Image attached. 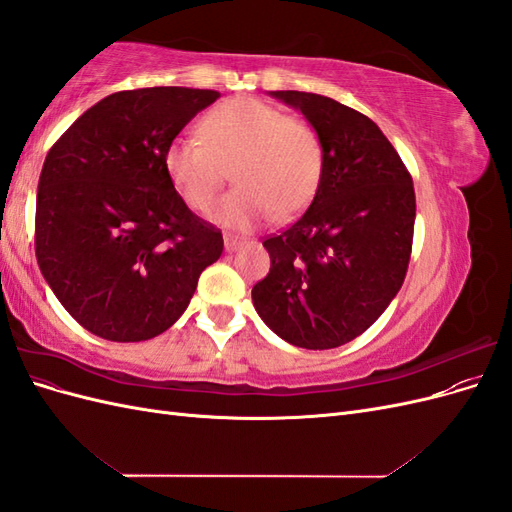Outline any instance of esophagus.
Listing matches in <instances>:
<instances>
[{"mask_svg": "<svg viewBox=\"0 0 512 512\" xmlns=\"http://www.w3.org/2000/svg\"><path fill=\"white\" fill-rule=\"evenodd\" d=\"M241 245H243V241H241L239 237L224 235V250H226V252H237Z\"/></svg>", "mask_w": 512, "mask_h": 512, "instance_id": "esophagus-1", "label": "esophagus"}]
</instances>
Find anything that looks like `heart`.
Here are the masks:
<instances>
[{
	"mask_svg": "<svg viewBox=\"0 0 512 512\" xmlns=\"http://www.w3.org/2000/svg\"><path fill=\"white\" fill-rule=\"evenodd\" d=\"M164 173L196 213L211 209L230 168L237 185L215 207L213 220L247 230L292 220L312 203L324 168L320 136L307 121L254 98H230L198 123V138L175 136L164 147Z\"/></svg>",
	"mask_w": 512,
	"mask_h": 512,
	"instance_id": "heart-1",
	"label": "heart"
}]
</instances>
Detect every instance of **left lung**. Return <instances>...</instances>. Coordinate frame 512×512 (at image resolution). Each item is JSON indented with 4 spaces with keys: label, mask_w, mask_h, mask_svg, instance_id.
Returning <instances> with one entry per match:
<instances>
[{
    "label": "left lung",
    "mask_w": 512,
    "mask_h": 512,
    "mask_svg": "<svg viewBox=\"0 0 512 512\" xmlns=\"http://www.w3.org/2000/svg\"><path fill=\"white\" fill-rule=\"evenodd\" d=\"M271 96L316 130L324 168L309 209L262 241L271 269L252 301L288 344L337 348L367 331L404 284L416 218L412 177L363 113L307 91Z\"/></svg>",
    "instance_id": "1"
}]
</instances>
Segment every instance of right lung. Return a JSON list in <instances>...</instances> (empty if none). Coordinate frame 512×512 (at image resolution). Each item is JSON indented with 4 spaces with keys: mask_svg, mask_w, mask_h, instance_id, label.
<instances>
[{
    "mask_svg": "<svg viewBox=\"0 0 512 512\" xmlns=\"http://www.w3.org/2000/svg\"><path fill=\"white\" fill-rule=\"evenodd\" d=\"M213 89L117 91L46 153L36 198V258L66 312L108 342H143L179 320L222 232L185 207L164 147Z\"/></svg>",
    "mask_w": 512,
    "mask_h": 512,
    "instance_id": "obj_1",
    "label": "right lung"
}]
</instances>
